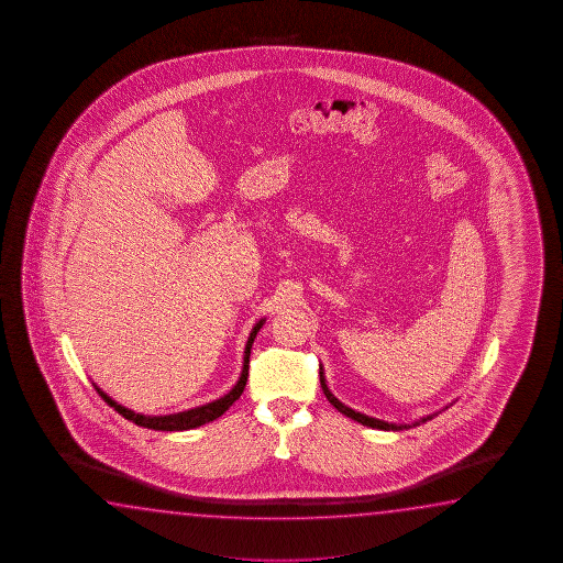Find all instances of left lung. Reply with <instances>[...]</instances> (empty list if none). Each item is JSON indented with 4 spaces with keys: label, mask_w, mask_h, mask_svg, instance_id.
<instances>
[{
    "label": "left lung",
    "mask_w": 563,
    "mask_h": 563,
    "mask_svg": "<svg viewBox=\"0 0 563 563\" xmlns=\"http://www.w3.org/2000/svg\"><path fill=\"white\" fill-rule=\"evenodd\" d=\"M319 376H321V388H323L324 396H327V400L331 401L334 408L341 411V413H344L346 418H351V420L358 421V423H363V426H368V428L384 429V431H390V429L391 431H400V429L411 428V426H398V423H388V421L376 420V418H368V416H364V413H361V411H354L351 410V408H346V406H344V404H341V401L336 400L333 394L329 391V388H327V384H324L323 368L319 371ZM428 420H431V416H428V418H423V420L421 421H416L413 426H420V423H423V421Z\"/></svg>",
    "instance_id": "obj_1"
}]
</instances>
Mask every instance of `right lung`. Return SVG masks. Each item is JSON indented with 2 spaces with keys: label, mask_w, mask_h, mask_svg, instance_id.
<instances>
[{
  "label": "right lung",
  "mask_w": 563,
  "mask_h": 563,
  "mask_svg": "<svg viewBox=\"0 0 563 563\" xmlns=\"http://www.w3.org/2000/svg\"><path fill=\"white\" fill-rule=\"evenodd\" d=\"M262 324H264V319L257 321L256 327L250 333L246 351H244V368H242L236 386L227 396H222L220 400L210 401L207 406H200V408H195V410L179 411V413H172V416H142V413H135V411L120 406L110 396H106L104 391L100 390L98 386H95L96 391H98V396L108 406H112L120 416H124L125 420L134 421L135 426H140V428L155 429V431H185V429L205 426V423L220 418L234 401L239 400L240 394L244 391V386H246V380H249L250 349H252V343L256 339L257 331L262 329Z\"/></svg>",
  "instance_id": "obj_1"
}]
</instances>
